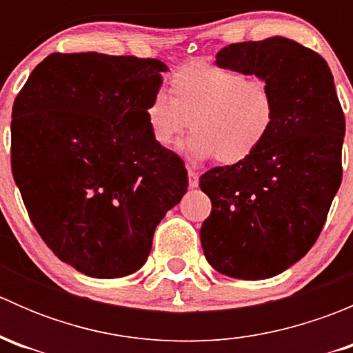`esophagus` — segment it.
Masks as SVG:
<instances>
[{"mask_svg":"<svg viewBox=\"0 0 353 353\" xmlns=\"http://www.w3.org/2000/svg\"><path fill=\"white\" fill-rule=\"evenodd\" d=\"M188 181H190V188H198L199 176H198L196 170H193V169L188 170Z\"/></svg>","mask_w":353,"mask_h":353,"instance_id":"esophagus-1","label":"esophagus"}]
</instances>
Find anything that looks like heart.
I'll use <instances>...</instances> for the list:
<instances>
[{"label":"heart","mask_w":353,"mask_h":353,"mask_svg":"<svg viewBox=\"0 0 353 353\" xmlns=\"http://www.w3.org/2000/svg\"><path fill=\"white\" fill-rule=\"evenodd\" d=\"M169 90L170 97L155 92L145 108L152 138L163 148L191 128L188 154L230 165L254 154L275 126V97L263 78L194 59L170 74Z\"/></svg>","instance_id":"b5f03b06"}]
</instances>
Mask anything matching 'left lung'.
Segmentation results:
<instances>
[{"instance_id": "obj_1", "label": "left lung", "mask_w": 353, "mask_h": 353, "mask_svg": "<svg viewBox=\"0 0 353 353\" xmlns=\"http://www.w3.org/2000/svg\"><path fill=\"white\" fill-rule=\"evenodd\" d=\"M216 65L268 81L276 121L249 159L199 177L212 199L203 252L227 276L270 279L299 261L325 227L341 183L345 116L328 63L290 39L230 44Z\"/></svg>"}]
</instances>
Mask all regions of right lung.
Here are the masks:
<instances>
[{
    "label": "right lung",
    "instance_id": "add662e5",
    "mask_svg": "<svg viewBox=\"0 0 353 353\" xmlns=\"http://www.w3.org/2000/svg\"><path fill=\"white\" fill-rule=\"evenodd\" d=\"M159 59L52 52L12 112V172L35 230L61 261L95 279L140 270L188 172L152 138L145 108Z\"/></svg>",
    "mask_w": 353,
    "mask_h": 353
}]
</instances>
